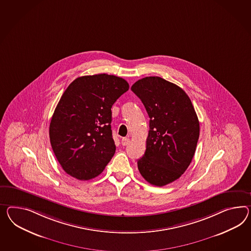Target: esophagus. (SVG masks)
<instances>
[{
	"instance_id": "obj_1",
	"label": "esophagus",
	"mask_w": 251,
	"mask_h": 251,
	"mask_svg": "<svg viewBox=\"0 0 251 251\" xmlns=\"http://www.w3.org/2000/svg\"><path fill=\"white\" fill-rule=\"evenodd\" d=\"M129 142H130V139H129L128 137H123L122 140H121L123 146H127Z\"/></svg>"
}]
</instances>
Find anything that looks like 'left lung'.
<instances>
[{"label": "left lung", "mask_w": 251, "mask_h": 251, "mask_svg": "<svg viewBox=\"0 0 251 251\" xmlns=\"http://www.w3.org/2000/svg\"><path fill=\"white\" fill-rule=\"evenodd\" d=\"M131 90L150 118L138 170L151 185L166 186L178 179L192 161L200 137L199 118L186 92L163 78H142Z\"/></svg>", "instance_id": "8db88e82"}]
</instances>
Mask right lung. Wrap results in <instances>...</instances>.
I'll return each instance as SVG.
<instances>
[{
    "instance_id": "obj_1",
    "label": "right lung",
    "mask_w": 251,
    "mask_h": 251,
    "mask_svg": "<svg viewBox=\"0 0 251 251\" xmlns=\"http://www.w3.org/2000/svg\"><path fill=\"white\" fill-rule=\"evenodd\" d=\"M128 89L125 79L106 74L76 78L66 88L51 116L49 135L68 175L89 180L103 172L116 153L111 108Z\"/></svg>"
}]
</instances>
